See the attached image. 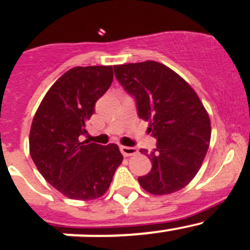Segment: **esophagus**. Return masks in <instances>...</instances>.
Listing matches in <instances>:
<instances>
[{"label":"esophagus","instance_id":"esophagus-1","mask_svg":"<svg viewBox=\"0 0 250 250\" xmlns=\"http://www.w3.org/2000/svg\"><path fill=\"white\" fill-rule=\"evenodd\" d=\"M121 152H122L123 156L128 157V156H133V155H137L138 150L135 147H132V146H121L120 147Z\"/></svg>","mask_w":250,"mask_h":250}]
</instances>
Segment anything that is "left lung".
<instances>
[{"instance_id": "1", "label": "left lung", "mask_w": 250, "mask_h": 250, "mask_svg": "<svg viewBox=\"0 0 250 250\" xmlns=\"http://www.w3.org/2000/svg\"><path fill=\"white\" fill-rule=\"evenodd\" d=\"M113 69L157 139L152 152L140 150L152 162L150 173L138 178L140 186L157 196L181 190L200 170L210 143V120L197 93L175 71L153 60Z\"/></svg>"}]
</instances>
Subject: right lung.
<instances>
[{"instance_id": "obj_1", "label": "right lung", "mask_w": 250, "mask_h": 250, "mask_svg": "<svg viewBox=\"0 0 250 250\" xmlns=\"http://www.w3.org/2000/svg\"><path fill=\"white\" fill-rule=\"evenodd\" d=\"M112 80V66L72 67L49 88L32 120V161L48 183L71 200L102 197L123 161L116 144L80 140Z\"/></svg>"}]
</instances>
